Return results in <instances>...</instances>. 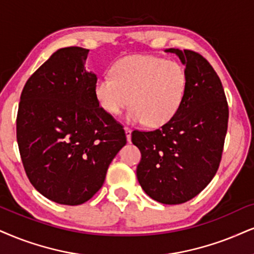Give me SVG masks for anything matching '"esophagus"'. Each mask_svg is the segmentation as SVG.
<instances>
[{
    "instance_id": "esophagus-1",
    "label": "esophagus",
    "mask_w": 254,
    "mask_h": 254,
    "mask_svg": "<svg viewBox=\"0 0 254 254\" xmlns=\"http://www.w3.org/2000/svg\"><path fill=\"white\" fill-rule=\"evenodd\" d=\"M125 132H126L127 141L130 142V140H132V129L129 127H125Z\"/></svg>"
}]
</instances>
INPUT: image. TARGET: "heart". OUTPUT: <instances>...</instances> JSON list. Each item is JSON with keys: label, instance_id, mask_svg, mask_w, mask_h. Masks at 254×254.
I'll use <instances>...</instances> for the list:
<instances>
[{"label": "heart", "instance_id": "obj_1", "mask_svg": "<svg viewBox=\"0 0 254 254\" xmlns=\"http://www.w3.org/2000/svg\"><path fill=\"white\" fill-rule=\"evenodd\" d=\"M187 87L185 67L177 61L151 55H130L113 64L112 76L103 75L94 83L100 108L118 115L129 102L126 119L160 127L177 114Z\"/></svg>", "mask_w": 254, "mask_h": 254}]
</instances>
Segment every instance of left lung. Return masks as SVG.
I'll use <instances>...</instances> for the list:
<instances>
[{"label": "left lung", "mask_w": 254, "mask_h": 254, "mask_svg": "<svg viewBox=\"0 0 254 254\" xmlns=\"http://www.w3.org/2000/svg\"><path fill=\"white\" fill-rule=\"evenodd\" d=\"M185 65L187 87L183 103L167 124L153 132L132 133L141 152L136 178L155 201L186 202L211 183L220 164L227 132L228 107L223 84L198 53L170 48Z\"/></svg>", "instance_id": "obj_1"}]
</instances>
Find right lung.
<instances>
[{"label":"right lung","mask_w":254,"mask_h":254,"mask_svg":"<svg viewBox=\"0 0 254 254\" xmlns=\"http://www.w3.org/2000/svg\"><path fill=\"white\" fill-rule=\"evenodd\" d=\"M89 49H58L28 79L16 120L18 149L35 189L61 205H81L105 183L126 145L124 128L100 108L86 69Z\"/></svg>","instance_id":"right-lung-1"}]
</instances>
